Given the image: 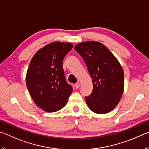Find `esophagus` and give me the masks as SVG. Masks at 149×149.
<instances>
[{
	"instance_id": "esophagus-1",
	"label": "esophagus",
	"mask_w": 149,
	"mask_h": 149,
	"mask_svg": "<svg viewBox=\"0 0 149 149\" xmlns=\"http://www.w3.org/2000/svg\"><path fill=\"white\" fill-rule=\"evenodd\" d=\"M80 85H81V84H80V83H79V82H77V83H76L75 84V87L76 88H78L80 86Z\"/></svg>"
}]
</instances>
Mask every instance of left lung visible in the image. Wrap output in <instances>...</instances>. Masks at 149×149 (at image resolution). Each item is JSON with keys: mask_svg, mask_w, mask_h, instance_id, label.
I'll return each instance as SVG.
<instances>
[{"mask_svg": "<svg viewBox=\"0 0 149 149\" xmlns=\"http://www.w3.org/2000/svg\"><path fill=\"white\" fill-rule=\"evenodd\" d=\"M74 49L83 58L93 83L90 96H85L88 107L98 114L112 111L124 91V72L119 62L104 45L86 42Z\"/></svg>", "mask_w": 149, "mask_h": 149, "instance_id": "obj_1", "label": "left lung"}]
</instances>
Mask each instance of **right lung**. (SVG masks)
Here are the masks:
<instances>
[{"label":"right lung","instance_id":"obj_1","mask_svg":"<svg viewBox=\"0 0 149 149\" xmlns=\"http://www.w3.org/2000/svg\"><path fill=\"white\" fill-rule=\"evenodd\" d=\"M72 47L70 43H51L38 51L29 64L26 86L35 104L45 111L62 109L72 93L63 66L64 56Z\"/></svg>","mask_w":149,"mask_h":149}]
</instances>
